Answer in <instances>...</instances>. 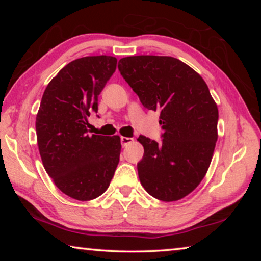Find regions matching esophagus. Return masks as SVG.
Returning a JSON list of instances; mask_svg holds the SVG:
<instances>
[{
  "label": "esophagus",
  "mask_w": 261,
  "mask_h": 261,
  "mask_svg": "<svg viewBox=\"0 0 261 261\" xmlns=\"http://www.w3.org/2000/svg\"><path fill=\"white\" fill-rule=\"evenodd\" d=\"M132 141H134V139L129 138V137H121V144H122V146H127V145L131 144Z\"/></svg>",
  "instance_id": "1"
}]
</instances>
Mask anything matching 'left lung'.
<instances>
[{"instance_id":"left-lung-1","label":"left lung","mask_w":261,"mask_h":261,"mask_svg":"<svg viewBox=\"0 0 261 261\" xmlns=\"http://www.w3.org/2000/svg\"><path fill=\"white\" fill-rule=\"evenodd\" d=\"M118 70L145 108L160 110L161 143L138 138L144 146L137 165L140 183L159 200L182 199L205 177L218 140L219 110L208 86L170 56L123 57Z\"/></svg>"}]
</instances>
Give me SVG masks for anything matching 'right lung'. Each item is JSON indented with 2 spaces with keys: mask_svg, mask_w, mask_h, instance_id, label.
Here are the masks:
<instances>
[{
  "mask_svg": "<svg viewBox=\"0 0 261 261\" xmlns=\"http://www.w3.org/2000/svg\"><path fill=\"white\" fill-rule=\"evenodd\" d=\"M113 56H86L61 69L43 92L35 130L47 174L62 192L87 201L108 189L120 161L118 136L88 135L87 117L116 70Z\"/></svg>",
  "mask_w": 261,
  "mask_h": 261,
  "instance_id": "1",
  "label": "right lung"
}]
</instances>
